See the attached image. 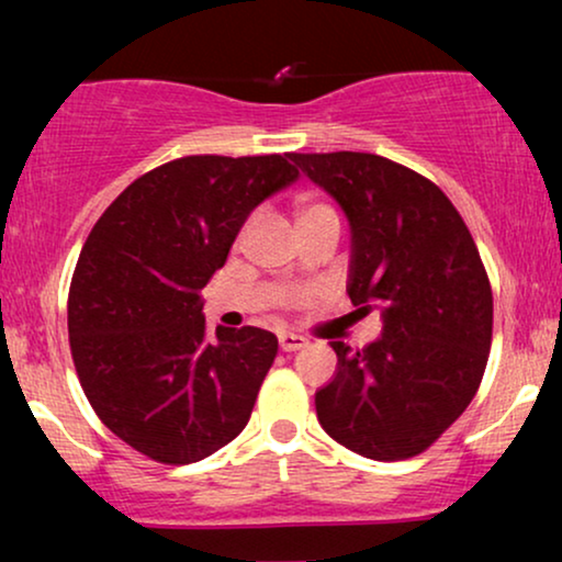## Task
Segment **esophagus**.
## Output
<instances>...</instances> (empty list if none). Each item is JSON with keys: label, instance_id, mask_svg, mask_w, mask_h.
Instances as JSON below:
<instances>
[{"label": "esophagus", "instance_id": "1", "mask_svg": "<svg viewBox=\"0 0 562 562\" xmlns=\"http://www.w3.org/2000/svg\"><path fill=\"white\" fill-rule=\"evenodd\" d=\"M306 337H302V335H294V333H281L279 335V345H281V350L283 352H296V350H302V348H306Z\"/></svg>", "mask_w": 562, "mask_h": 562}]
</instances>
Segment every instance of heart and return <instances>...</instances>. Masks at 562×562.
I'll list each match as a JSON object with an SVG mask.
<instances>
[{
    "label": "heart",
    "mask_w": 562,
    "mask_h": 562,
    "mask_svg": "<svg viewBox=\"0 0 562 562\" xmlns=\"http://www.w3.org/2000/svg\"><path fill=\"white\" fill-rule=\"evenodd\" d=\"M325 212H333L327 204L322 202H314V199H296V222L299 220H306V217H314V214H325ZM283 302H294V296L291 294H283Z\"/></svg>",
    "instance_id": "1"
}]
</instances>
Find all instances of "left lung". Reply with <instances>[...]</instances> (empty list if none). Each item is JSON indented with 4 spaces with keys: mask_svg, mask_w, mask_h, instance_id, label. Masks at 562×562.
I'll return each instance as SVG.
<instances>
[{
    "mask_svg": "<svg viewBox=\"0 0 562 562\" xmlns=\"http://www.w3.org/2000/svg\"><path fill=\"white\" fill-rule=\"evenodd\" d=\"M350 222L348 294L379 310L366 348L333 340L335 379L317 419L373 460L427 450L471 404L491 350L494 296L471 233L432 181L373 153H291Z\"/></svg>",
    "mask_w": 562,
    "mask_h": 562,
    "instance_id": "1",
    "label": "left lung"
}]
</instances>
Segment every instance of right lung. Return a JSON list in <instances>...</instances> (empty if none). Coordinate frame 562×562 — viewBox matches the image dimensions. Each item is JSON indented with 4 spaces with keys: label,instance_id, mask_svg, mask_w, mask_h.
<instances>
[{
    "label": "right lung",
    "instance_id": "right-lung-1",
    "mask_svg": "<svg viewBox=\"0 0 562 562\" xmlns=\"http://www.w3.org/2000/svg\"><path fill=\"white\" fill-rule=\"evenodd\" d=\"M283 156H187L135 179L97 220L68 291V340L97 417L158 463H196L248 425L279 340L206 335L202 289L250 212L296 181Z\"/></svg>",
    "mask_w": 562,
    "mask_h": 562
}]
</instances>
